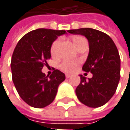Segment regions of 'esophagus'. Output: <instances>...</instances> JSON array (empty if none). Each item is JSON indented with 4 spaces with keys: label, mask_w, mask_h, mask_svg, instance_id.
I'll use <instances>...</instances> for the list:
<instances>
[{
    "label": "esophagus",
    "mask_w": 130,
    "mask_h": 130,
    "mask_svg": "<svg viewBox=\"0 0 130 130\" xmlns=\"http://www.w3.org/2000/svg\"><path fill=\"white\" fill-rule=\"evenodd\" d=\"M71 76H72L71 74H65V77H66V78H70Z\"/></svg>",
    "instance_id": "34e87169"
}]
</instances>
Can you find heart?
<instances>
[{
    "instance_id": "heart-1",
    "label": "heart",
    "mask_w": 130,
    "mask_h": 130,
    "mask_svg": "<svg viewBox=\"0 0 130 130\" xmlns=\"http://www.w3.org/2000/svg\"><path fill=\"white\" fill-rule=\"evenodd\" d=\"M83 39H85L83 37H82V36H75L73 39L74 45H76L78 42H79V41L83 40ZM59 43H60V40L57 39L52 44L51 48V53L53 56H56L57 54V51H58ZM79 62L78 61L65 60L60 64V68H61V70H62L65 72H73L77 69V66L79 65Z\"/></svg>"
}]
</instances>
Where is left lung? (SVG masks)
I'll return each instance as SVG.
<instances>
[{"mask_svg":"<svg viewBox=\"0 0 130 130\" xmlns=\"http://www.w3.org/2000/svg\"><path fill=\"white\" fill-rule=\"evenodd\" d=\"M68 32L84 36L89 41V55L83 70L93 77L86 79L79 75L77 98L89 107L102 106L112 98L120 80L121 59L117 47L107 34L98 30L80 28Z\"/></svg>","mask_w":130,"mask_h":130,"instance_id":"8db88e82","label":"left lung"}]
</instances>
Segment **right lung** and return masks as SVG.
<instances>
[{"label":"right lung","instance_id":"right-lung-1","mask_svg":"<svg viewBox=\"0 0 130 130\" xmlns=\"http://www.w3.org/2000/svg\"><path fill=\"white\" fill-rule=\"evenodd\" d=\"M65 30L40 28L24 35L18 42L11 60L12 81L19 96L34 108L50 105L58 87L65 79L64 73L54 70L48 77L41 69L51 56V48Z\"/></svg>","mask_w":130,"mask_h":130}]
</instances>
